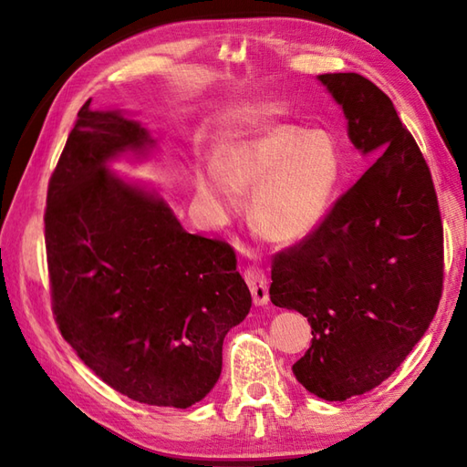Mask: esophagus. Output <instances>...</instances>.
Masks as SVG:
<instances>
[{
    "label": "esophagus",
    "mask_w": 467,
    "mask_h": 467,
    "mask_svg": "<svg viewBox=\"0 0 467 467\" xmlns=\"http://www.w3.org/2000/svg\"><path fill=\"white\" fill-rule=\"evenodd\" d=\"M244 281L249 285V289L253 293V303L256 306L269 303V281H266V276L259 266H249V269L244 271Z\"/></svg>",
    "instance_id": "obj_1"
}]
</instances>
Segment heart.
I'll list each match as a JSON object with an SVG mask.
<instances>
[{
	"label": "heart",
	"instance_id": "heart-1",
	"mask_svg": "<svg viewBox=\"0 0 467 467\" xmlns=\"http://www.w3.org/2000/svg\"><path fill=\"white\" fill-rule=\"evenodd\" d=\"M343 176V148L331 132L263 122L226 138L198 191L223 218L239 214L241 194L253 192V224L273 243L295 244L323 224Z\"/></svg>",
	"mask_w": 467,
	"mask_h": 467
}]
</instances>
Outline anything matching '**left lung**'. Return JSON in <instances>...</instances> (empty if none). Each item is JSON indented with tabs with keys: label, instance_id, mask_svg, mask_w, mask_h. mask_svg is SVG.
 <instances>
[{
	"label": "left lung",
	"instance_id": "left-lung-1",
	"mask_svg": "<svg viewBox=\"0 0 467 467\" xmlns=\"http://www.w3.org/2000/svg\"><path fill=\"white\" fill-rule=\"evenodd\" d=\"M317 80L343 108L353 146L377 161L311 236L275 256L269 295L311 323L296 381L345 401L385 381L428 331L443 286V226L428 162L389 98L353 72Z\"/></svg>",
	"mask_w": 467,
	"mask_h": 467
}]
</instances>
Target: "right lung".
Instances as JSON below:
<instances>
[{"label": "right lung", "mask_w": 467, "mask_h": 467, "mask_svg": "<svg viewBox=\"0 0 467 467\" xmlns=\"http://www.w3.org/2000/svg\"><path fill=\"white\" fill-rule=\"evenodd\" d=\"M88 100L49 178L46 251L64 339L116 391L158 408L204 400L223 341L251 291L223 241L186 233L154 188L110 171L156 140L122 110Z\"/></svg>", "instance_id": "1"}]
</instances>
